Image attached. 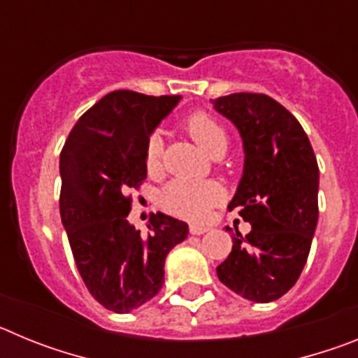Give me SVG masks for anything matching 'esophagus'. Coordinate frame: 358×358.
Returning <instances> with one entry per match:
<instances>
[{
	"mask_svg": "<svg viewBox=\"0 0 358 358\" xmlns=\"http://www.w3.org/2000/svg\"><path fill=\"white\" fill-rule=\"evenodd\" d=\"M206 231H210V227H206V226H189V233H192V235H204Z\"/></svg>",
	"mask_w": 358,
	"mask_h": 358,
	"instance_id": "1",
	"label": "esophagus"
}]
</instances>
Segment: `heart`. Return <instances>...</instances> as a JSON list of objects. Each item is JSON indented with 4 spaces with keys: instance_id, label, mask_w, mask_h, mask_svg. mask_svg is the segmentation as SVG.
I'll return each mask as SVG.
<instances>
[{
    "instance_id": "obj_1",
    "label": "heart",
    "mask_w": 358,
    "mask_h": 358,
    "mask_svg": "<svg viewBox=\"0 0 358 358\" xmlns=\"http://www.w3.org/2000/svg\"><path fill=\"white\" fill-rule=\"evenodd\" d=\"M186 131L195 143L208 154L217 148H227V134L217 120L204 113H195L186 120ZM161 163L159 136H152L145 147V166L148 172H156ZM220 188L210 181H189L177 179L170 182L161 194L163 206L173 215L188 220H204L211 206L220 201Z\"/></svg>"
}]
</instances>
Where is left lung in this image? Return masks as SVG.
<instances>
[{"instance_id": "1", "label": "left lung", "mask_w": 358, "mask_h": 358, "mask_svg": "<svg viewBox=\"0 0 358 358\" xmlns=\"http://www.w3.org/2000/svg\"><path fill=\"white\" fill-rule=\"evenodd\" d=\"M213 107L242 138L243 173L227 208L251 224L245 238L236 229L217 276L249 301H276L308 258L319 217L317 159L299 122L267 94H227Z\"/></svg>"}]
</instances>
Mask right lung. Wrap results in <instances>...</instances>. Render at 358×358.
Instances as JSON below:
<instances>
[{
  "mask_svg": "<svg viewBox=\"0 0 358 358\" xmlns=\"http://www.w3.org/2000/svg\"><path fill=\"white\" fill-rule=\"evenodd\" d=\"M179 100L113 91L80 116L61 152V218L73 258L91 296L116 314L159 292L166 255L188 236V224L163 213L141 235L127 220L125 195L147 177V141Z\"/></svg>",
  "mask_w": 358,
  "mask_h": 358,
  "instance_id": "right-lung-1",
  "label": "right lung"
}]
</instances>
